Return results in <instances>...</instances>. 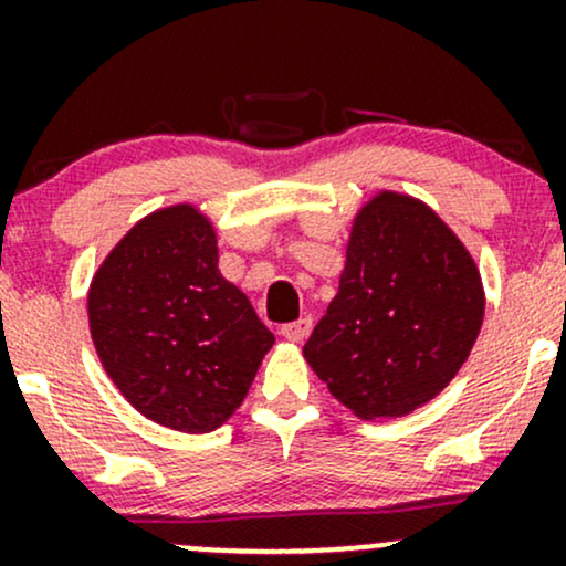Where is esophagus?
Here are the masks:
<instances>
[{"label":"esophagus","mask_w":566,"mask_h":566,"mask_svg":"<svg viewBox=\"0 0 566 566\" xmlns=\"http://www.w3.org/2000/svg\"><path fill=\"white\" fill-rule=\"evenodd\" d=\"M310 329H313V321L300 318V321H294V324L281 326V334L289 339V343H302V339H307Z\"/></svg>","instance_id":"esophagus-1"}]
</instances>
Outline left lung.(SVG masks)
<instances>
[{"instance_id":"8db88e82","label":"left lung","mask_w":566,"mask_h":566,"mask_svg":"<svg viewBox=\"0 0 566 566\" xmlns=\"http://www.w3.org/2000/svg\"><path fill=\"white\" fill-rule=\"evenodd\" d=\"M483 313L464 242L427 202L382 188L350 221L337 296L302 354L354 416L399 418L455 378Z\"/></svg>"}]
</instances>
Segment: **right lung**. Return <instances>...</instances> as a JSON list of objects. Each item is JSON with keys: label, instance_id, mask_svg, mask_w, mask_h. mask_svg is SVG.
I'll return each mask as SVG.
<instances>
[{"label": "right lung", "instance_id": "1", "mask_svg": "<svg viewBox=\"0 0 566 566\" xmlns=\"http://www.w3.org/2000/svg\"><path fill=\"white\" fill-rule=\"evenodd\" d=\"M96 356L126 402L205 434L234 416L275 334L218 270V232L197 205L139 218L88 285Z\"/></svg>", "mask_w": 566, "mask_h": 566}]
</instances>
